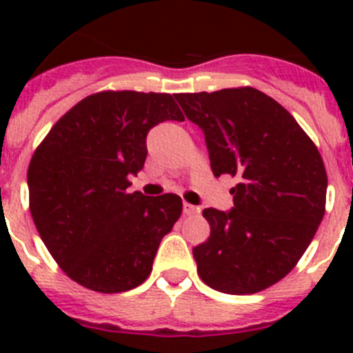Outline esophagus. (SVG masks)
Masks as SVG:
<instances>
[{"label":"esophagus","instance_id":"1","mask_svg":"<svg viewBox=\"0 0 353 353\" xmlns=\"http://www.w3.org/2000/svg\"><path fill=\"white\" fill-rule=\"evenodd\" d=\"M198 212H199L198 207H194V205L183 201V214H185V215H194V214H198Z\"/></svg>","mask_w":353,"mask_h":353}]
</instances>
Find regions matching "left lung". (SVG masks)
<instances>
[{"instance_id": "obj_1", "label": "left lung", "mask_w": 353, "mask_h": 353, "mask_svg": "<svg viewBox=\"0 0 353 353\" xmlns=\"http://www.w3.org/2000/svg\"><path fill=\"white\" fill-rule=\"evenodd\" d=\"M174 99L203 129L215 176L239 179L233 210H203L210 236L192 249L198 276L232 295L276 285L325 214L327 171L316 145L279 102L251 86Z\"/></svg>"}]
</instances>
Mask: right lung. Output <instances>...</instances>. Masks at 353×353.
I'll list each match as a JSON object with an SVG mask.
<instances>
[{"label":"right lung","mask_w":353,"mask_h":353,"mask_svg":"<svg viewBox=\"0 0 353 353\" xmlns=\"http://www.w3.org/2000/svg\"><path fill=\"white\" fill-rule=\"evenodd\" d=\"M183 121L170 93L105 90L77 102L37 146L28 168L40 239L72 281L99 293L141 285L182 198L129 192L145 166L146 134Z\"/></svg>","instance_id":"right-lung-1"}]
</instances>
